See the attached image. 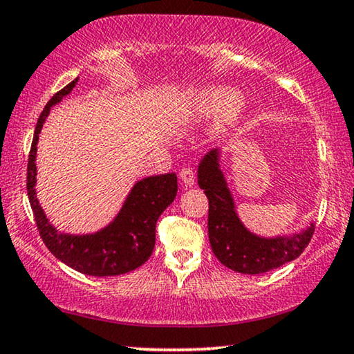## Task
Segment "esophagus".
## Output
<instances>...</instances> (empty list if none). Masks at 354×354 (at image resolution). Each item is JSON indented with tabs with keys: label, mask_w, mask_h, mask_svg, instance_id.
Segmentation results:
<instances>
[{
	"label": "esophagus",
	"mask_w": 354,
	"mask_h": 354,
	"mask_svg": "<svg viewBox=\"0 0 354 354\" xmlns=\"http://www.w3.org/2000/svg\"><path fill=\"white\" fill-rule=\"evenodd\" d=\"M180 180L185 186H194L196 173L192 168H183L180 171Z\"/></svg>",
	"instance_id": "34e87169"
}]
</instances>
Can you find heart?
Here are the masks:
<instances>
[{
  "label": "heart",
  "instance_id": "1",
  "mask_svg": "<svg viewBox=\"0 0 354 354\" xmlns=\"http://www.w3.org/2000/svg\"><path fill=\"white\" fill-rule=\"evenodd\" d=\"M244 111L246 98L241 92L220 84H209L191 93L181 108V121L194 124L214 116L210 131L214 134H225L241 122Z\"/></svg>",
  "mask_w": 354,
  "mask_h": 354
}]
</instances>
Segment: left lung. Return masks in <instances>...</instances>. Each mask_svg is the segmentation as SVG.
Wrapping results in <instances>:
<instances>
[{
	"label": "left lung",
	"mask_w": 354,
	"mask_h": 354,
	"mask_svg": "<svg viewBox=\"0 0 354 354\" xmlns=\"http://www.w3.org/2000/svg\"><path fill=\"white\" fill-rule=\"evenodd\" d=\"M221 149L201 158L197 185L209 199V241L215 257L234 272L257 275L299 257L310 241L314 223L293 234L261 236L243 223L233 192L221 169Z\"/></svg>",
	"instance_id": "8db88e82"
}]
</instances>
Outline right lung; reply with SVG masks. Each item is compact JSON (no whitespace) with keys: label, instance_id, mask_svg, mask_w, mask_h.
Instances as JSON below:
<instances>
[{"label":"right lung","instance_id":"1","mask_svg":"<svg viewBox=\"0 0 354 354\" xmlns=\"http://www.w3.org/2000/svg\"><path fill=\"white\" fill-rule=\"evenodd\" d=\"M79 77L51 97L37 121L27 165V194L40 236L50 252L74 270L92 277H115L142 266L152 256L158 216L178 192L174 173L136 181L115 218L93 233H64L51 223L37 197V145L51 108L68 97Z\"/></svg>","mask_w":354,"mask_h":354}]
</instances>
